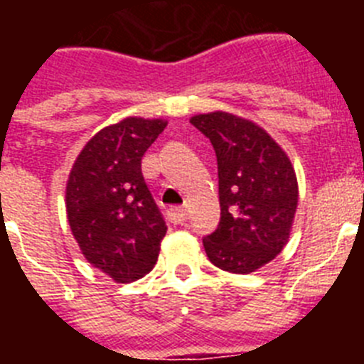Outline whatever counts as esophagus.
Wrapping results in <instances>:
<instances>
[{
	"label": "esophagus",
	"instance_id": "obj_1",
	"mask_svg": "<svg viewBox=\"0 0 364 364\" xmlns=\"http://www.w3.org/2000/svg\"><path fill=\"white\" fill-rule=\"evenodd\" d=\"M169 220L175 222V224H182V222L188 220V210L186 208H171L169 210Z\"/></svg>",
	"mask_w": 364,
	"mask_h": 364
}]
</instances>
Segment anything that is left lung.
I'll return each instance as SVG.
<instances>
[{"mask_svg": "<svg viewBox=\"0 0 364 364\" xmlns=\"http://www.w3.org/2000/svg\"><path fill=\"white\" fill-rule=\"evenodd\" d=\"M189 122L210 138L218 164L220 222L204 237L205 253L224 272H255L290 239L299 202L294 166L255 122L224 111Z\"/></svg>", "mask_w": 364, "mask_h": 364, "instance_id": "left-lung-1", "label": "left lung"}]
</instances>
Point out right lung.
Listing matches in <instances>:
<instances>
[{
  "instance_id": "1",
  "label": "right lung",
  "mask_w": 364,
  "mask_h": 364,
  "mask_svg": "<svg viewBox=\"0 0 364 364\" xmlns=\"http://www.w3.org/2000/svg\"><path fill=\"white\" fill-rule=\"evenodd\" d=\"M166 120L129 117L85 144L65 189L67 218L87 262L133 282L156 264L167 226L142 175V156Z\"/></svg>"
}]
</instances>
